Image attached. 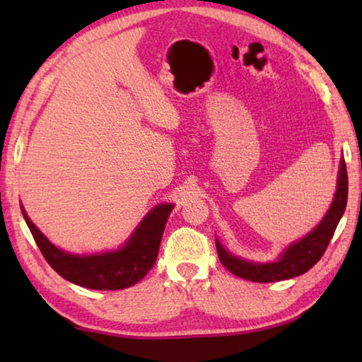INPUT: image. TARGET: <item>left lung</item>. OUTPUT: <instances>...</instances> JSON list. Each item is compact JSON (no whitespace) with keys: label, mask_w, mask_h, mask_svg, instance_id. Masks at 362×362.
<instances>
[{"label":"left lung","mask_w":362,"mask_h":362,"mask_svg":"<svg viewBox=\"0 0 362 362\" xmlns=\"http://www.w3.org/2000/svg\"><path fill=\"white\" fill-rule=\"evenodd\" d=\"M348 199V174L345 159L340 161L339 183H337V193L326 217L316 228L306 235L303 240L291 244L278 262L273 263H252L233 257L222 247V244L216 241L218 259L222 265L236 274L238 278L254 281V283H274V281L291 279L300 276L313 268L321 257L326 252L330 240H332L337 225L345 212Z\"/></svg>","instance_id":"8db88e82"}]
</instances>
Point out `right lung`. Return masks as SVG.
I'll list each match as a JSON object with an SVG mask.
<instances>
[{"instance_id":"1","label":"right lung","mask_w":362,"mask_h":362,"mask_svg":"<svg viewBox=\"0 0 362 362\" xmlns=\"http://www.w3.org/2000/svg\"><path fill=\"white\" fill-rule=\"evenodd\" d=\"M170 211L173 204L156 206L139 225L131 240L116 252L81 257L66 254L49 243L22 207L23 218L49 265L70 283L97 291L126 289L137 284L150 272L156 262Z\"/></svg>"}]
</instances>
